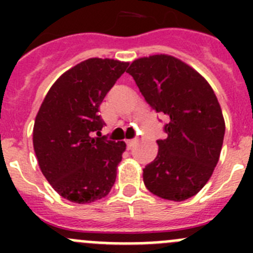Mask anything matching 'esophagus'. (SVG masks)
I'll return each mask as SVG.
<instances>
[{
    "label": "esophagus",
    "instance_id": "1",
    "mask_svg": "<svg viewBox=\"0 0 253 253\" xmlns=\"http://www.w3.org/2000/svg\"><path fill=\"white\" fill-rule=\"evenodd\" d=\"M137 142H138L137 139H129V140H126V144H128V148H129V149L133 148V147L135 146V144H137Z\"/></svg>",
    "mask_w": 253,
    "mask_h": 253
}]
</instances>
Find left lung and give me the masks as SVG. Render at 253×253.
Listing matches in <instances>:
<instances>
[{"mask_svg": "<svg viewBox=\"0 0 253 253\" xmlns=\"http://www.w3.org/2000/svg\"><path fill=\"white\" fill-rule=\"evenodd\" d=\"M156 113L166 115L165 139L143 169V181L154 195L184 202L207 184L218 163L225 124L210 84L191 67L171 55L134 60L126 71Z\"/></svg>", "mask_w": 253, "mask_h": 253, "instance_id": "8db88e82", "label": "left lung"}]
</instances>
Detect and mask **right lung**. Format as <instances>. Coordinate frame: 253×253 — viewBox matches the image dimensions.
Wrapping results in <instances>:
<instances>
[{
  "mask_svg": "<svg viewBox=\"0 0 253 253\" xmlns=\"http://www.w3.org/2000/svg\"><path fill=\"white\" fill-rule=\"evenodd\" d=\"M128 63L91 58L58 78L37 115L33 143L43 175L64 199L92 203L110 193L124 142L96 137L100 105Z\"/></svg>",
  "mask_w": 253,
  "mask_h": 253,
  "instance_id": "right-lung-1",
  "label": "right lung"
}]
</instances>
